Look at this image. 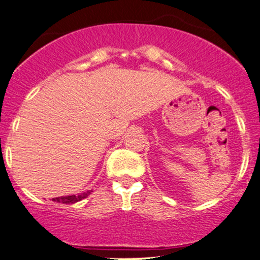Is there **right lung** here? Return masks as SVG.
<instances>
[{"mask_svg": "<svg viewBox=\"0 0 260 260\" xmlns=\"http://www.w3.org/2000/svg\"><path fill=\"white\" fill-rule=\"evenodd\" d=\"M92 191H87L83 192V193L80 194H72V196H62V197H56L52 198L53 202H58V203H63V204H74L76 202H80L82 200H85L86 197H88Z\"/></svg>", "mask_w": 260, "mask_h": 260, "instance_id": "1", "label": "right lung"}]
</instances>
